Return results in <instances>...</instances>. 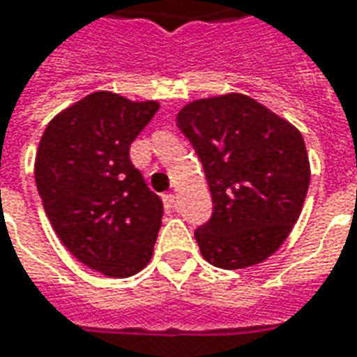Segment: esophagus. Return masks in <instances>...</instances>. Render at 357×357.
<instances>
[{"label": "esophagus", "mask_w": 357, "mask_h": 357, "mask_svg": "<svg viewBox=\"0 0 357 357\" xmlns=\"http://www.w3.org/2000/svg\"><path fill=\"white\" fill-rule=\"evenodd\" d=\"M162 202H164V208L170 212V210H174V204H176V197H174V195H164Z\"/></svg>", "instance_id": "esophagus-1"}]
</instances>
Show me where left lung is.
Wrapping results in <instances>:
<instances>
[{
	"label": "left lung",
	"mask_w": 357,
	"mask_h": 357,
	"mask_svg": "<svg viewBox=\"0 0 357 357\" xmlns=\"http://www.w3.org/2000/svg\"><path fill=\"white\" fill-rule=\"evenodd\" d=\"M176 122L201 158L214 202L195 231L202 258L222 269L264 262L304 206L310 160L302 133L243 93L191 101Z\"/></svg>",
	"instance_id": "left-lung-1"
}]
</instances>
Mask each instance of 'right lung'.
Returning <instances> with one entry per match:
<instances>
[{
	"label": "right lung",
	"mask_w": 357,
	"mask_h": 357,
	"mask_svg": "<svg viewBox=\"0 0 357 357\" xmlns=\"http://www.w3.org/2000/svg\"><path fill=\"white\" fill-rule=\"evenodd\" d=\"M158 107L95 91L51 120L36 153V185L59 239L107 277L145 268L162 224L160 197L130 160Z\"/></svg>",
	"instance_id": "right-lung-1"
}]
</instances>
